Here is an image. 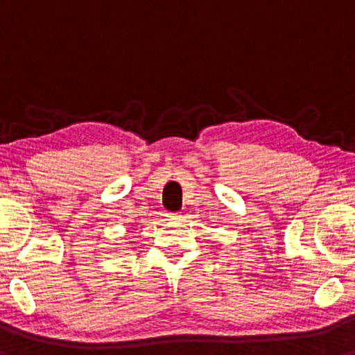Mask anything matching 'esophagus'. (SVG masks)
<instances>
[{
	"instance_id": "34e87169",
	"label": "esophagus",
	"mask_w": 355,
	"mask_h": 355,
	"mask_svg": "<svg viewBox=\"0 0 355 355\" xmlns=\"http://www.w3.org/2000/svg\"><path fill=\"white\" fill-rule=\"evenodd\" d=\"M166 218L178 221V220H181V214H179V213H166Z\"/></svg>"
}]
</instances>
